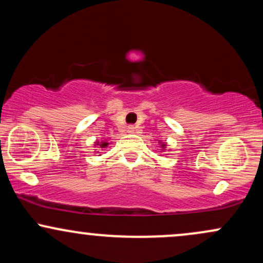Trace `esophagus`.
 Masks as SVG:
<instances>
[{
	"instance_id": "obj_1",
	"label": "esophagus",
	"mask_w": 263,
	"mask_h": 263,
	"mask_svg": "<svg viewBox=\"0 0 263 263\" xmlns=\"http://www.w3.org/2000/svg\"><path fill=\"white\" fill-rule=\"evenodd\" d=\"M127 132H128V134H135V132H136V126H134V125L127 126Z\"/></svg>"
}]
</instances>
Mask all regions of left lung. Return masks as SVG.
Segmentation results:
<instances>
[{
  "mask_svg": "<svg viewBox=\"0 0 263 263\" xmlns=\"http://www.w3.org/2000/svg\"><path fill=\"white\" fill-rule=\"evenodd\" d=\"M162 147H164V146H162Z\"/></svg>",
  "mask_w": 263,
  "mask_h": 263,
  "instance_id": "left-lung-1",
  "label": "left lung"
}]
</instances>
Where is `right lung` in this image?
<instances>
[{
    "instance_id": "add662e5",
    "label": "right lung",
    "mask_w": 263,
    "mask_h": 263,
    "mask_svg": "<svg viewBox=\"0 0 263 263\" xmlns=\"http://www.w3.org/2000/svg\"><path fill=\"white\" fill-rule=\"evenodd\" d=\"M107 142H102V143L100 144V147H101V148H105V147H106L107 146Z\"/></svg>"
}]
</instances>
